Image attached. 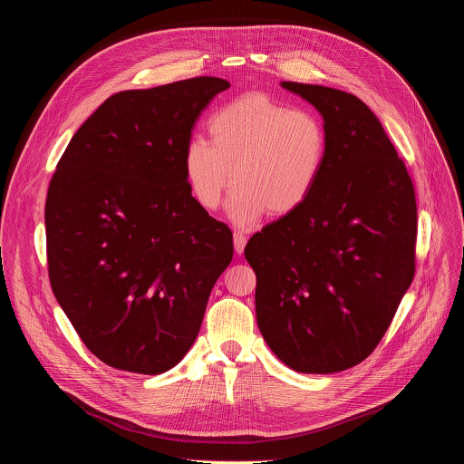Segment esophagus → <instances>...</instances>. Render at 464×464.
I'll return each instance as SVG.
<instances>
[{
    "label": "esophagus",
    "instance_id": "esophagus-1",
    "mask_svg": "<svg viewBox=\"0 0 464 464\" xmlns=\"http://www.w3.org/2000/svg\"><path fill=\"white\" fill-rule=\"evenodd\" d=\"M233 242H235V251H237V253H242L244 247H246L247 238H246V235H244L242 231H235V233H233Z\"/></svg>",
    "mask_w": 464,
    "mask_h": 464
}]
</instances>
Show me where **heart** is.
<instances>
[{
  "instance_id": "b5f03b06",
  "label": "heart",
  "mask_w": 464,
  "mask_h": 464,
  "mask_svg": "<svg viewBox=\"0 0 464 464\" xmlns=\"http://www.w3.org/2000/svg\"><path fill=\"white\" fill-rule=\"evenodd\" d=\"M209 141L192 138L183 152L194 200L215 211L231 181L229 213L251 224L264 211L285 217L310 198L324 169L328 138L317 113L264 93H246L208 121Z\"/></svg>"
}]
</instances>
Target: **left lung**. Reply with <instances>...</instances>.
<instances>
[{"mask_svg": "<svg viewBox=\"0 0 464 464\" xmlns=\"http://www.w3.org/2000/svg\"><path fill=\"white\" fill-rule=\"evenodd\" d=\"M323 115L328 150L303 208L255 233L256 324L276 356L328 374L380 343L415 276L413 181L376 115L356 95L283 82Z\"/></svg>", "mask_w": 464, "mask_h": 464, "instance_id": "obj_1", "label": "left lung"}]
</instances>
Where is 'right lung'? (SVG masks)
Listing matches in <instances>:
<instances>
[{"label": "right lung", "instance_id": "obj_1", "mask_svg": "<svg viewBox=\"0 0 464 464\" xmlns=\"http://www.w3.org/2000/svg\"><path fill=\"white\" fill-rule=\"evenodd\" d=\"M227 88L196 77L111 95L51 178V288L90 353L113 369H172L233 258L231 229L194 200L183 170L196 119Z\"/></svg>", "mask_w": 464, "mask_h": 464}]
</instances>
